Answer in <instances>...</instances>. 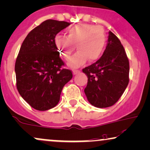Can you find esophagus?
Segmentation results:
<instances>
[{
  "mask_svg": "<svg viewBox=\"0 0 150 150\" xmlns=\"http://www.w3.org/2000/svg\"><path fill=\"white\" fill-rule=\"evenodd\" d=\"M72 72H73V75H77V74L80 72V70H72Z\"/></svg>",
  "mask_w": 150,
  "mask_h": 150,
  "instance_id": "34e87169",
  "label": "esophagus"
}]
</instances>
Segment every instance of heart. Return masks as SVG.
Returning <instances> with one entry per match:
<instances>
[{"instance_id":"obj_1","label":"heart","mask_w":150,"mask_h":150,"mask_svg":"<svg viewBox=\"0 0 150 150\" xmlns=\"http://www.w3.org/2000/svg\"><path fill=\"white\" fill-rule=\"evenodd\" d=\"M54 41L60 55L65 60L70 58L76 45L78 52L69 60L67 65L78 67L88 60L90 62L99 60L104 53L107 36L102 28L80 24L68 29L67 37L57 34Z\"/></svg>"}]
</instances>
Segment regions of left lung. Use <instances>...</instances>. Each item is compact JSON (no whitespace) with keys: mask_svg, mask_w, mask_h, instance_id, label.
Returning <instances> with one entry per match:
<instances>
[{"mask_svg":"<svg viewBox=\"0 0 150 150\" xmlns=\"http://www.w3.org/2000/svg\"><path fill=\"white\" fill-rule=\"evenodd\" d=\"M83 72L88 76L84 92L92 105L108 108L120 98L129 83V60L121 42L111 31L102 57Z\"/></svg>","mask_w":150,"mask_h":150,"instance_id":"8db88e82","label":"left lung"}]
</instances>
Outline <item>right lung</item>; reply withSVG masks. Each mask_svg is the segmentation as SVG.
<instances>
[{
  "label": "right lung",
  "instance_id": "right-lung-1",
  "mask_svg": "<svg viewBox=\"0 0 150 150\" xmlns=\"http://www.w3.org/2000/svg\"><path fill=\"white\" fill-rule=\"evenodd\" d=\"M71 23L47 20L28 34L15 65L18 93L32 108L45 111L56 106L72 72L62 69L64 62L55 44V37Z\"/></svg>",
  "mask_w": 150,
  "mask_h": 150
}]
</instances>
